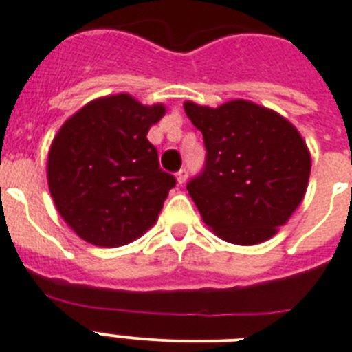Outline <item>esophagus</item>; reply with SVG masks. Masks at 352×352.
<instances>
[{
    "instance_id": "34e87169",
    "label": "esophagus",
    "mask_w": 352,
    "mask_h": 352,
    "mask_svg": "<svg viewBox=\"0 0 352 352\" xmlns=\"http://www.w3.org/2000/svg\"><path fill=\"white\" fill-rule=\"evenodd\" d=\"M187 169H179L178 173H176V179H178V183L179 185H182V183H185L187 182Z\"/></svg>"
}]
</instances>
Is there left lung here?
I'll list each match as a JSON object with an SVG mask.
<instances>
[{"label":"left lung","instance_id":"1","mask_svg":"<svg viewBox=\"0 0 352 352\" xmlns=\"http://www.w3.org/2000/svg\"><path fill=\"white\" fill-rule=\"evenodd\" d=\"M183 107L207 149L205 167L187 183L203 221L234 245L274 237L304 199L311 173L300 133L278 113L248 100Z\"/></svg>","mask_w":352,"mask_h":352}]
</instances>
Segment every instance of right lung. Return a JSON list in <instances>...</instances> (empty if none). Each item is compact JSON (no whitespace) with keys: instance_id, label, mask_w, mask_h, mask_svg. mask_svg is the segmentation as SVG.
Wrapping results in <instances>:
<instances>
[{"instance_id":"add662e5","label":"right lung","mask_w":352,"mask_h":352,"mask_svg":"<svg viewBox=\"0 0 352 352\" xmlns=\"http://www.w3.org/2000/svg\"><path fill=\"white\" fill-rule=\"evenodd\" d=\"M164 115L162 104L144 106L118 93L91 100L63 124L48 153V187L78 237L115 248L155 225L176 185L147 140Z\"/></svg>"}]
</instances>
